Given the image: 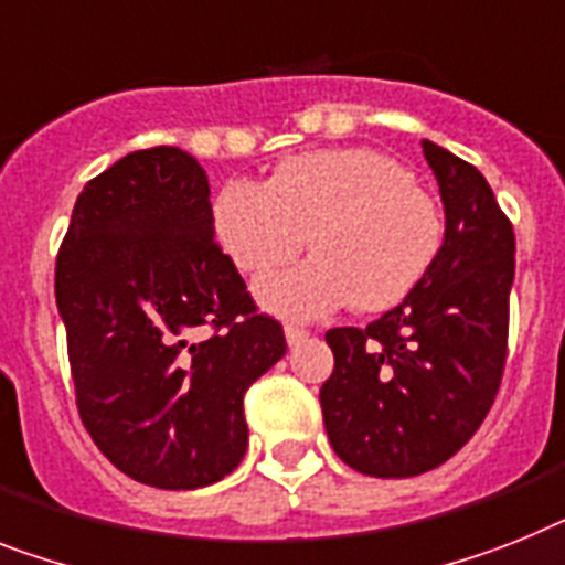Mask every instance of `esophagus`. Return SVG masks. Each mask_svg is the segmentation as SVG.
Returning a JSON list of instances; mask_svg holds the SVG:
<instances>
[{
	"label": "esophagus",
	"instance_id": "obj_1",
	"mask_svg": "<svg viewBox=\"0 0 565 565\" xmlns=\"http://www.w3.org/2000/svg\"><path fill=\"white\" fill-rule=\"evenodd\" d=\"M306 338H309V329H300V326H286L288 347H297V343H302Z\"/></svg>",
	"mask_w": 565,
	"mask_h": 565
}]
</instances>
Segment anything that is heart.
Segmentation results:
<instances>
[{"label": "heart", "mask_w": 565, "mask_h": 565, "mask_svg": "<svg viewBox=\"0 0 565 565\" xmlns=\"http://www.w3.org/2000/svg\"><path fill=\"white\" fill-rule=\"evenodd\" d=\"M213 231L231 263L265 277L306 248L315 259L256 288L265 309L315 320L349 302L375 315L430 274L445 216L407 167L366 147L302 152L268 184L233 179L213 199Z\"/></svg>", "instance_id": "b5f03b06"}]
</instances>
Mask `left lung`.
Masks as SVG:
<instances>
[{
  "label": "left lung",
  "mask_w": 565,
  "mask_h": 565,
  "mask_svg": "<svg viewBox=\"0 0 565 565\" xmlns=\"http://www.w3.org/2000/svg\"><path fill=\"white\" fill-rule=\"evenodd\" d=\"M422 147L445 204L439 259L375 323L326 332V433L349 468L377 479L418 477L468 445L505 370L514 227L477 167Z\"/></svg>",
  "instance_id": "8db88e82"
}]
</instances>
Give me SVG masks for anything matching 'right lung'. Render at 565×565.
Instances as JSON below:
<instances>
[{
    "label": "right lung",
    "instance_id": "1",
    "mask_svg": "<svg viewBox=\"0 0 565 565\" xmlns=\"http://www.w3.org/2000/svg\"><path fill=\"white\" fill-rule=\"evenodd\" d=\"M54 294L77 409L135 482L193 491L248 450L242 398L286 355L213 239L204 170L179 147L129 152L77 195Z\"/></svg>",
    "mask_w": 565,
    "mask_h": 565
}]
</instances>
